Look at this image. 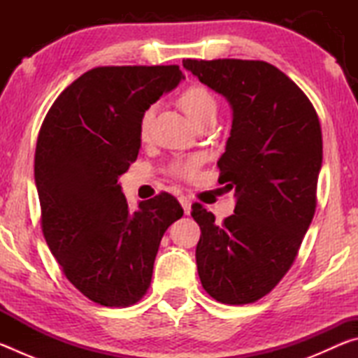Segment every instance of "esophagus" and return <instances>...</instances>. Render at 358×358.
Returning a JSON list of instances; mask_svg holds the SVG:
<instances>
[{"instance_id":"1","label":"esophagus","mask_w":358,"mask_h":358,"mask_svg":"<svg viewBox=\"0 0 358 358\" xmlns=\"http://www.w3.org/2000/svg\"><path fill=\"white\" fill-rule=\"evenodd\" d=\"M180 203H181V207H183L185 215H189L191 213V201H189V199L185 197V196H181L180 197Z\"/></svg>"}]
</instances>
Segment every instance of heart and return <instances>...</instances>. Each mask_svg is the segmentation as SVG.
<instances>
[{
	"label": "heart",
	"mask_w": 358,
	"mask_h": 358,
	"mask_svg": "<svg viewBox=\"0 0 358 358\" xmlns=\"http://www.w3.org/2000/svg\"><path fill=\"white\" fill-rule=\"evenodd\" d=\"M180 106L183 108L185 113L189 117L194 123L201 124L202 121L208 118L216 117L217 102L213 93L208 88L202 87V85H194V87L186 88L180 96ZM153 107L147 108L143 112L141 120V132L142 136L148 134L151 120H153ZM201 156H187L177 159L172 164V172L181 178H191L194 173L197 172L199 166H201Z\"/></svg>",
	"instance_id": "heart-1"
}]
</instances>
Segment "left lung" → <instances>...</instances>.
Instances as JSON below:
<instances>
[{
  "label": "left lung",
  "instance_id": "left-lung-1",
  "mask_svg": "<svg viewBox=\"0 0 358 358\" xmlns=\"http://www.w3.org/2000/svg\"><path fill=\"white\" fill-rule=\"evenodd\" d=\"M183 68L226 98L232 128L217 161L220 183L235 187L222 224L201 205L199 278L215 300L262 299L287 273L316 211L322 132L306 94L275 66L252 59H183Z\"/></svg>",
  "mask_w": 358,
  "mask_h": 358
}]
</instances>
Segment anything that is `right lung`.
<instances>
[{
  "instance_id": "1",
  "label": "right lung",
  "mask_w": 358,
  "mask_h": 358,
  "mask_svg": "<svg viewBox=\"0 0 358 358\" xmlns=\"http://www.w3.org/2000/svg\"><path fill=\"white\" fill-rule=\"evenodd\" d=\"M185 76L178 66H108L72 82L36 145L42 232L64 275L104 306L147 292L161 238L183 208L171 194L131 211L118 178L137 159L143 112Z\"/></svg>"
}]
</instances>
